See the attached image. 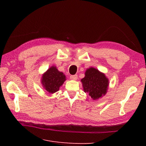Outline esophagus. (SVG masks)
I'll list each match as a JSON object with an SVG mask.
<instances>
[{"instance_id": "esophagus-1", "label": "esophagus", "mask_w": 146, "mask_h": 146, "mask_svg": "<svg viewBox=\"0 0 146 146\" xmlns=\"http://www.w3.org/2000/svg\"><path fill=\"white\" fill-rule=\"evenodd\" d=\"M78 78L77 75H72V76H70V78L72 79L73 80H76Z\"/></svg>"}]
</instances>
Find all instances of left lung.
Here are the masks:
<instances>
[{
  "label": "left lung",
  "mask_w": 146,
  "mask_h": 146,
  "mask_svg": "<svg viewBox=\"0 0 146 146\" xmlns=\"http://www.w3.org/2000/svg\"><path fill=\"white\" fill-rule=\"evenodd\" d=\"M81 82L84 91L89 94L94 100L98 99L106 94L109 83L105 74L93 68L86 70L85 77Z\"/></svg>",
  "instance_id": "8db88e82"
}]
</instances>
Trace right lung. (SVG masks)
<instances>
[{
	"label": "right lung",
	"instance_id": "obj_1",
	"mask_svg": "<svg viewBox=\"0 0 146 146\" xmlns=\"http://www.w3.org/2000/svg\"><path fill=\"white\" fill-rule=\"evenodd\" d=\"M65 80L66 76L63 73L58 71L55 66H52L43 74L41 82L44 89L53 94L59 90Z\"/></svg>",
	"mask_w": 146,
	"mask_h": 146
}]
</instances>
